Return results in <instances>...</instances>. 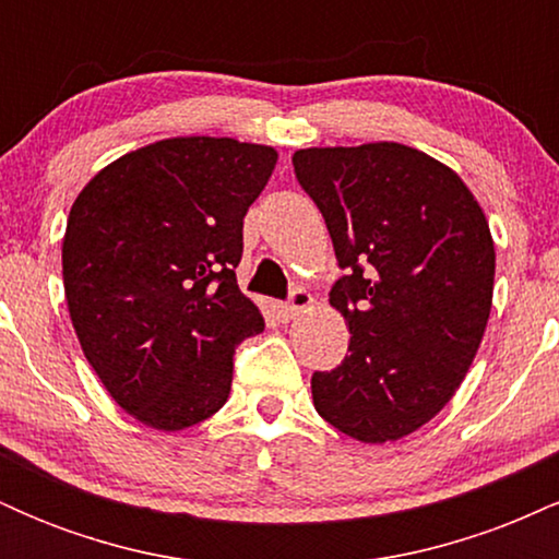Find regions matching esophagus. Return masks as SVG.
<instances>
[{"label":"esophagus","mask_w":559,"mask_h":559,"mask_svg":"<svg viewBox=\"0 0 559 559\" xmlns=\"http://www.w3.org/2000/svg\"><path fill=\"white\" fill-rule=\"evenodd\" d=\"M310 307H312L310 294H307L305 288H294V292L288 294V301L284 305V316L288 320H294V318H299L305 310H310Z\"/></svg>","instance_id":"1"}]
</instances>
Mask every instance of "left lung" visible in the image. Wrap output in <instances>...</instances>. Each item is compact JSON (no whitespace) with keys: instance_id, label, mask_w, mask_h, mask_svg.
<instances>
[{"instance_id":"1","label":"left lung","mask_w":559,"mask_h":559,"mask_svg":"<svg viewBox=\"0 0 559 559\" xmlns=\"http://www.w3.org/2000/svg\"><path fill=\"white\" fill-rule=\"evenodd\" d=\"M292 163L346 271L329 297L349 355L312 373V402L352 439L396 441L441 413L476 357L493 294L489 223L463 178L413 146H312Z\"/></svg>"}]
</instances>
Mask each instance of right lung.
<instances>
[{
	"instance_id": "obj_1",
	"label": "right lung",
	"mask_w": 559,
	"mask_h": 559,
	"mask_svg": "<svg viewBox=\"0 0 559 559\" xmlns=\"http://www.w3.org/2000/svg\"><path fill=\"white\" fill-rule=\"evenodd\" d=\"M275 159L236 139L155 141L96 173L70 207L62 281L75 336L144 426L183 431L217 413L236 346L265 329L236 265Z\"/></svg>"
}]
</instances>
